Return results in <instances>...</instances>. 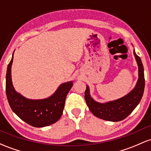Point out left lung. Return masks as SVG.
<instances>
[{
    "label": "left lung",
    "mask_w": 151,
    "mask_h": 151,
    "mask_svg": "<svg viewBox=\"0 0 151 151\" xmlns=\"http://www.w3.org/2000/svg\"><path fill=\"white\" fill-rule=\"evenodd\" d=\"M133 53L138 65L139 77L135 88L126 96L105 104L99 103L90 97L89 87L87 86L84 98L89 110L94 116L107 121H120L126 118L139 104L145 87L144 69L140 58L135 54V51Z\"/></svg>",
    "instance_id": "left-lung-1"
}]
</instances>
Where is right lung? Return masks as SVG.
Segmentation results:
<instances>
[{
    "instance_id": "add662e5",
    "label": "right lung",
    "mask_w": 151,
    "mask_h": 151,
    "mask_svg": "<svg viewBox=\"0 0 151 151\" xmlns=\"http://www.w3.org/2000/svg\"><path fill=\"white\" fill-rule=\"evenodd\" d=\"M13 57L8 65L6 78V92L10 107L20 118L29 125L41 127L54 123L61 117L67 95L72 88V82L61 84L49 98L33 100L26 99L16 92L11 80Z\"/></svg>"
}]
</instances>
